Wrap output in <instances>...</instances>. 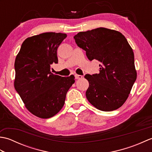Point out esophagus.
Masks as SVG:
<instances>
[{
    "label": "esophagus",
    "mask_w": 152,
    "mask_h": 152,
    "mask_svg": "<svg viewBox=\"0 0 152 152\" xmlns=\"http://www.w3.org/2000/svg\"><path fill=\"white\" fill-rule=\"evenodd\" d=\"M75 78L76 80H79V79H82L83 78V76L82 75H79V74H75Z\"/></svg>",
    "instance_id": "obj_1"
}]
</instances>
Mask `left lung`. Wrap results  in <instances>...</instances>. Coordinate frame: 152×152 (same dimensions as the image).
Here are the masks:
<instances>
[{
    "instance_id": "left-lung-1",
    "label": "left lung",
    "mask_w": 152,
    "mask_h": 152,
    "mask_svg": "<svg viewBox=\"0 0 152 152\" xmlns=\"http://www.w3.org/2000/svg\"><path fill=\"white\" fill-rule=\"evenodd\" d=\"M78 46L86 51L89 60H98L99 74H86L89 86L88 101L100 110L119 108L127 99L137 79L134 53L119 32L100 27L80 32L74 37Z\"/></svg>"
}]
</instances>
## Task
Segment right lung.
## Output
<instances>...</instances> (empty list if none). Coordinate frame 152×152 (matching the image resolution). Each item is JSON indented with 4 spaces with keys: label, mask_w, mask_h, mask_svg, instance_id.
I'll return each instance as SVG.
<instances>
[{
    "label": "right lung",
    "mask_w": 152,
    "mask_h": 152,
    "mask_svg": "<svg viewBox=\"0 0 152 152\" xmlns=\"http://www.w3.org/2000/svg\"><path fill=\"white\" fill-rule=\"evenodd\" d=\"M67 37L44 33L27 38L15 60L14 87L25 107L37 117H53L63 107L67 91L75 82L74 75L61 77L51 72L57 63V50Z\"/></svg>",
    "instance_id": "1"
}]
</instances>
